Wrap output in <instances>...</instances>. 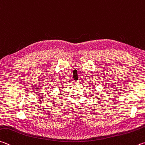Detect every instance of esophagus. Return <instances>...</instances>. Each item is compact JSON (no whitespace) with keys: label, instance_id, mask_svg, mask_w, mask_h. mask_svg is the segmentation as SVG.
Segmentation results:
<instances>
[{"label":"esophagus","instance_id":"34e87169","mask_svg":"<svg viewBox=\"0 0 145 145\" xmlns=\"http://www.w3.org/2000/svg\"><path fill=\"white\" fill-rule=\"evenodd\" d=\"M75 84L76 85H78V84H80V81L79 80H77V81H75Z\"/></svg>","mask_w":145,"mask_h":145}]
</instances>
